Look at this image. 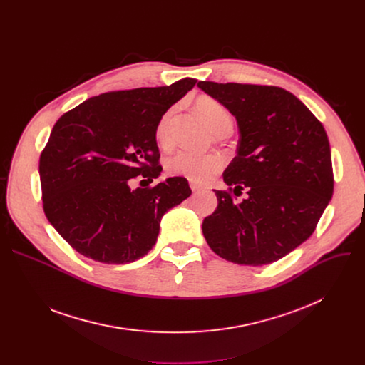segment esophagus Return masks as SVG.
Here are the masks:
<instances>
[{
	"instance_id": "obj_1",
	"label": "esophagus",
	"mask_w": 365,
	"mask_h": 365,
	"mask_svg": "<svg viewBox=\"0 0 365 365\" xmlns=\"http://www.w3.org/2000/svg\"><path fill=\"white\" fill-rule=\"evenodd\" d=\"M189 185H190V189H192L193 192H199V190L205 189V186H203V185H200V183H197V182H193V180H190V182H189Z\"/></svg>"
}]
</instances>
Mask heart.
<instances>
[{"label": "heart", "instance_id": "1", "mask_svg": "<svg viewBox=\"0 0 365 365\" xmlns=\"http://www.w3.org/2000/svg\"><path fill=\"white\" fill-rule=\"evenodd\" d=\"M195 107L215 134L232 130V115L224 103L218 99L207 95H200L195 101ZM175 115L176 107H172L160 117L158 125H155V140L162 145H168L170 143ZM222 168L224 159L221 155L197 154L186 150H180L172 154L166 160V172L169 175L186 178L189 180L199 183L210 180Z\"/></svg>", "mask_w": 365, "mask_h": 365}]
</instances>
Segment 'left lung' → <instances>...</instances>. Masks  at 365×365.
I'll use <instances>...</instances> for the list:
<instances>
[{"label": "left lung", "mask_w": 365, "mask_h": 365, "mask_svg": "<svg viewBox=\"0 0 365 365\" xmlns=\"http://www.w3.org/2000/svg\"><path fill=\"white\" fill-rule=\"evenodd\" d=\"M197 86L224 103L240 130L237 155L224 172L228 189L214 190L218 206L203 220V237L231 263H274L314 234L332 197L327 131L283 88L206 81ZM242 190L249 196L237 202Z\"/></svg>", "instance_id": "8db88e82"}]
</instances>
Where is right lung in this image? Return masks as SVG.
<instances>
[{"label": "right lung", "mask_w": 365, "mask_h": 365, "mask_svg": "<svg viewBox=\"0 0 365 365\" xmlns=\"http://www.w3.org/2000/svg\"><path fill=\"white\" fill-rule=\"evenodd\" d=\"M196 82L107 92L58 120L38 162L43 211L79 254L135 262L158 241L162 217L190 196L185 178L137 190L130 182L160 175L155 125Z\"/></svg>", "instance_id": "add662e5"}]
</instances>
